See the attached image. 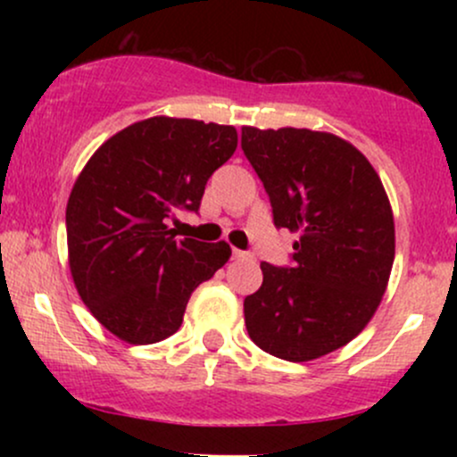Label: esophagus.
I'll return each mask as SVG.
<instances>
[{
	"mask_svg": "<svg viewBox=\"0 0 457 457\" xmlns=\"http://www.w3.org/2000/svg\"><path fill=\"white\" fill-rule=\"evenodd\" d=\"M232 258H234V260H251V258H253V255H251V253H246V251L234 249V251H232Z\"/></svg>",
	"mask_w": 457,
	"mask_h": 457,
	"instance_id": "obj_1",
	"label": "esophagus"
}]
</instances>
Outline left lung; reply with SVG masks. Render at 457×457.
<instances>
[{"instance_id": "1", "label": "left lung", "mask_w": 457, "mask_h": 457, "mask_svg": "<svg viewBox=\"0 0 457 457\" xmlns=\"http://www.w3.org/2000/svg\"><path fill=\"white\" fill-rule=\"evenodd\" d=\"M240 145L275 228L301 234L290 264L262 262L246 330L272 356L318 359L353 342L380 305L395 258L391 204L370 161L330 133L245 127Z\"/></svg>"}]
</instances>
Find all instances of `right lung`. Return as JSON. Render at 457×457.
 Listing matches in <instances>:
<instances>
[{
	"label": "right lung",
	"mask_w": 457,
	"mask_h": 457,
	"mask_svg": "<svg viewBox=\"0 0 457 457\" xmlns=\"http://www.w3.org/2000/svg\"><path fill=\"white\" fill-rule=\"evenodd\" d=\"M236 144L234 127L150 118L104 141L83 167L66 208L68 260L81 301L115 337L174 335L191 292L229 260L223 240L176 238L167 223L199 211Z\"/></svg>",
	"instance_id": "obj_1"
}]
</instances>
